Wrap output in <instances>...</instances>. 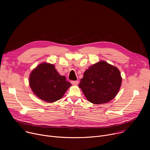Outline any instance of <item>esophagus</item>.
<instances>
[{
  "mask_svg": "<svg viewBox=\"0 0 150 150\" xmlns=\"http://www.w3.org/2000/svg\"><path fill=\"white\" fill-rule=\"evenodd\" d=\"M71 83L73 85H78L79 83V81H71Z\"/></svg>",
  "mask_w": 150,
  "mask_h": 150,
  "instance_id": "34e87169",
  "label": "esophagus"
}]
</instances>
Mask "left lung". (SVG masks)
<instances>
[{
	"label": "left lung",
	"instance_id": "obj_1",
	"mask_svg": "<svg viewBox=\"0 0 150 150\" xmlns=\"http://www.w3.org/2000/svg\"><path fill=\"white\" fill-rule=\"evenodd\" d=\"M121 83L118 68L105 61H100L85 71L79 87L90 102L101 104L115 97Z\"/></svg>",
	"mask_w": 150,
	"mask_h": 150
}]
</instances>
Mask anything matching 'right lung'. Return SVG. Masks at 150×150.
Wrapping results in <instances>:
<instances>
[{
  "label": "right lung",
  "instance_id": "obj_1",
  "mask_svg": "<svg viewBox=\"0 0 150 150\" xmlns=\"http://www.w3.org/2000/svg\"><path fill=\"white\" fill-rule=\"evenodd\" d=\"M54 67L53 64L42 63L32 71L29 78V83L34 94L48 103L60 99L72 85Z\"/></svg>",
  "mask_w": 150,
  "mask_h": 150
}]
</instances>
